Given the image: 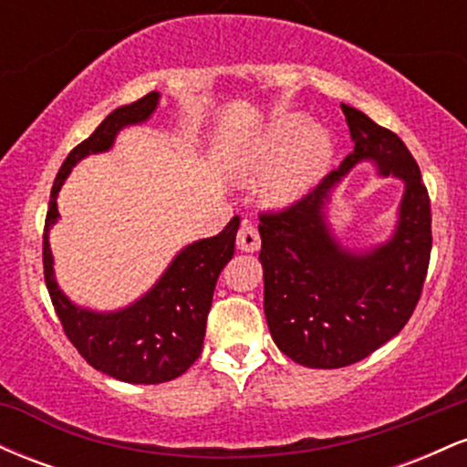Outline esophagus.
Segmentation results:
<instances>
[{"mask_svg": "<svg viewBox=\"0 0 467 467\" xmlns=\"http://www.w3.org/2000/svg\"><path fill=\"white\" fill-rule=\"evenodd\" d=\"M237 248L241 252H256V250L261 248L259 230H256L254 223L244 222V226L239 228V233H237Z\"/></svg>", "mask_w": 467, "mask_h": 467, "instance_id": "esophagus-1", "label": "esophagus"}]
</instances>
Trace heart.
<instances>
[{"label": "heart", "instance_id": "heart-1", "mask_svg": "<svg viewBox=\"0 0 467 467\" xmlns=\"http://www.w3.org/2000/svg\"><path fill=\"white\" fill-rule=\"evenodd\" d=\"M334 144L320 127H307L301 114L278 116L265 127L254 151V162H278L267 180V195L275 202H294L303 197L329 169Z\"/></svg>", "mask_w": 467, "mask_h": 467}]
</instances>
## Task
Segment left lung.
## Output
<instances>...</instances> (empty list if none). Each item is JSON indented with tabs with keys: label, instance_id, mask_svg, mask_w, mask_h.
Returning a JSON list of instances; mask_svg holds the SVG:
<instances>
[{
	"label": "left lung",
	"instance_id": "1",
	"mask_svg": "<svg viewBox=\"0 0 467 467\" xmlns=\"http://www.w3.org/2000/svg\"><path fill=\"white\" fill-rule=\"evenodd\" d=\"M353 151L303 200L261 217L264 312L272 340L309 368L349 367L409 323L431 261V200L420 166L393 131L342 103ZM405 184L394 233L349 249L328 222L330 197L358 163Z\"/></svg>",
	"mask_w": 467,
	"mask_h": 467
}]
</instances>
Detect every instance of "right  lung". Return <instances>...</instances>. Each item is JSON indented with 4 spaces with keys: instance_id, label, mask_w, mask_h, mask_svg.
Instances as JSON below:
<instances>
[{
    "instance_id": "add662e5",
    "label": "right lung",
    "mask_w": 467,
    "mask_h": 467,
    "mask_svg": "<svg viewBox=\"0 0 467 467\" xmlns=\"http://www.w3.org/2000/svg\"><path fill=\"white\" fill-rule=\"evenodd\" d=\"M160 105V92L122 105L96 127L88 140L74 147L58 169L50 192L44 230V275L58 320L80 356L96 371L127 384H162L180 378L200 358L206 318L213 305L217 278L233 259L239 217L215 237L192 241L173 256L162 276L140 298L111 312L83 307L66 296L55 276L50 228L58 222L57 197L67 175L88 155L114 147L125 127L142 125Z\"/></svg>"
}]
</instances>
